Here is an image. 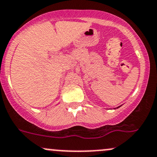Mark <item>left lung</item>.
<instances>
[{
  "instance_id": "obj_1",
  "label": "left lung",
  "mask_w": 157,
  "mask_h": 157,
  "mask_svg": "<svg viewBox=\"0 0 157 157\" xmlns=\"http://www.w3.org/2000/svg\"><path fill=\"white\" fill-rule=\"evenodd\" d=\"M120 106H118V107H117V109H118V108H119L120 107Z\"/></svg>"
}]
</instances>
